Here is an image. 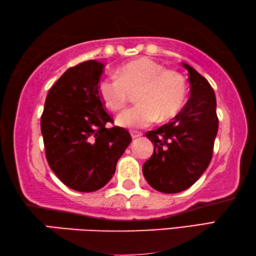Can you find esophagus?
<instances>
[{"label": "esophagus", "mask_w": 256, "mask_h": 256, "mask_svg": "<svg viewBox=\"0 0 256 256\" xmlns=\"http://www.w3.org/2000/svg\"><path fill=\"white\" fill-rule=\"evenodd\" d=\"M142 136V132H132V140H137L138 137Z\"/></svg>", "instance_id": "34e87169"}]
</instances>
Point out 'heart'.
Instances as JSON below:
<instances>
[{
    "mask_svg": "<svg viewBox=\"0 0 256 256\" xmlns=\"http://www.w3.org/2000/svg\"><path fill=\"white\" fill-rule=\"evenodd\" d=\"M136 90L138 104L118 116L120 127L142 129L158 120L174 118L185 103L186 79L177 70L140 58L120 66L116 76L103 78L98 84L100 98L112 111L124 108Z\"/></svg>",
    "mask_w": 256,
    "mask_h": 256,
    "instance_id": "obj_1",
    "label": "heart"
}]
</instances>
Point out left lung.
<instances>
[{"label":"left lung","instance_id":"left-lung-1","mask_svg":"<svg viewBox=\"0 0 256 256\" xmlns=\"http://www.w3.org/2000/svg\"><path fill=\"white\" fill-rule=\"evenodd\" d=\"M190 74V98L171 122L145 134L154 144L143 174L150 186L166 194L190 188L206 170L218 132L216 100L202 74L182 64Z\"/></svg>","mask_w":256,"mask_h":256}]
</instances>
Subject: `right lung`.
I'll use <instances>...</instances> for the list:
<instances>
[{"label":"right lung","instance_id":"right-lung-1","mask_svg":"<svg viewBox=\"0 0 256 256\" xmlns=\"http://www.w3.org/2000/svg\"><path fill=\"white\" fill-rule=\"evenodd\" d=\"M104 64L90 60L71 66L51 87L40 118L45 154L56 177L74 190L106 186L130 144L124 128L104 110L98 84Z\"/></svg>","mask_w":256,"mask_h":256}]
</instances>
